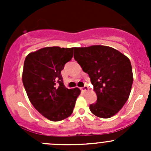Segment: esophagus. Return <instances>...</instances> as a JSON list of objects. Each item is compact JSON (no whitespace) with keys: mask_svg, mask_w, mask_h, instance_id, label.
<instances>
[{"mask_svg":"<svg viewBox=\"0 0 151 151\" xmlns=\"http://www.w3.org/2000/svg\"><path fill=\"white\" fill-rule=\"evenodd\" d=\"M81 90L83 91H84V92H86V91H89V88H88V85H85L84 87H83V88H81Z\"/></svg>","mask_w":151,"mask_h":151,"instance_id":"obj_1","label":"esophagus"}]
</instances>
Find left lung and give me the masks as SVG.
<instances>
[{"label":"left lung","mask_w":151,"mask_h":151,"mask_svg":"<svg viewBox=\"0 0 151 151\" xmlns=\"http://www.w3.org/2000/svg\"><path fill=\"white\" fill-rule=\"evenodd\" d=\"M74 58L88 73L97 101L90 110L97 117L109 118L123 107L130 95L133 73L130 60L112 47L93 45L75 47Z\"/></svg>","instance_id":"obj_1"}]
</instances>
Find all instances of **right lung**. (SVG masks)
Instances as JSON below:
<instances>
[{"label": "right lung", "mask_w": 151, "mask_h": 151, "mask_svg": "<svg viewBox=\"0 0 151 151\" xmlns=\"http://www.w3.org/2000/svg\"><path fill=\"white\" fill-rule=\"evenodd\" d=\"M74 48L47 47L25 58L22 83L35 109L52 121H60L72 114L80 94L78 88L68 89L61 71L71 60Z\"/></svg>", "instance_id": "right-lung-1"}]
</instances>
